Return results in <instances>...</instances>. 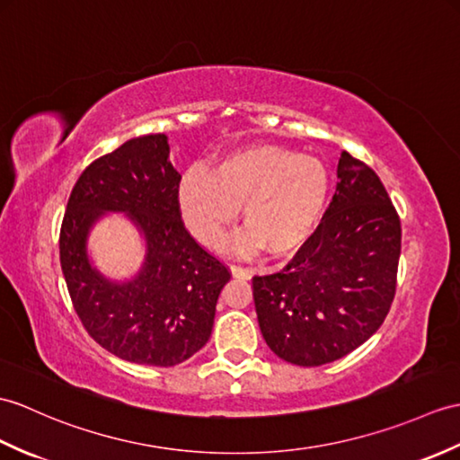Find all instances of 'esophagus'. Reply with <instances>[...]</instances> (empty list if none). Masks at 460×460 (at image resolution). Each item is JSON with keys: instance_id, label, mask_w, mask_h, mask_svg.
Returning <instances> with one entry per match:
<instances>
[{"instance_id": "esophagus-1", "label": "esophagus", "mask_w": 460, "mask_h": 460, "mask_svg": "<svg viewBox=\"0 0 460 460\" xmlns=\"http://www.w3.org/2000/svg\"><path fill=\"white\" fill-rule=\"evenodd\" d=\"M231 274H233V279H243V280L252 279V272L247 269H241V266H231Z\"/></svg>"}]
</instances>
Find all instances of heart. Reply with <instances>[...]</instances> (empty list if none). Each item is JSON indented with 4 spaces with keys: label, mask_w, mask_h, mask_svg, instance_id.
<instances>
[{
    "label": "heart",
    "mask_w": 460,
    "mask_h": 460,
    "mask_svg": "<svg viewBox=\"0 0 460 460\" xmlns=\"http://www.w3.org/2000/svg\"><path fill=\"white\" fill-rule=\"evenodd\" d=\"M331 198L323 160L279 145H251L223 156L208 174L191 168L176 190L181 219L206 247H219L243 208L237 249L290 259L322 229Z\"/></svg>",
    "instance_id": "heart-1"
}]
</instances>
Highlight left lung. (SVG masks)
<instances>
[{
  "mask_svg": "<svg viewBox=\"0 0 460 460\" xmlns=\"http://www.w3.org/2000/svg\"><path fill=\"white\" fill-rule=\"evenodd\" d=\"M322 229L284 270L254 276L261 333L276 357L322 367L360 347L396 294L402 227L375 170L347 151Z\"/></svg>",
  "mask_w": 460,
  "mask_h": 460,
  "instance_id": "8db88e82",
  "label": "left lung"
}]
</instances>
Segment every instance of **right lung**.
<instances>
[{
  "instance_id": "1",
  "label": "right lung",
  "mask_w": 460,
  "mask_h": 460,
  "mask_svg": "<svg viewBox=\"0 0 460 460\" xmlns=\"http://www.w3.org/2000/svg\"><path fill=\"white\" fill-rule=\"evenodd\" d=\"M180 178L166 135L131 138L84 170L62 221L60 264L74 309L95 343L135 365L174 367L196 355L231 280L181 223ZM110 212H125L146 244L142 266L125 281L89 259V234Z\"/></svg>"
}]
</instances>
